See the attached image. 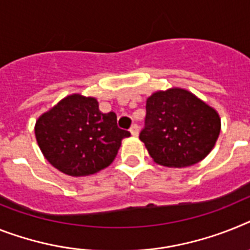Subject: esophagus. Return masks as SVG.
Listing matches in <instances>:
<instances>
[{
    "label": "esophagus",
    "mask_w": 250,
    "mask_h": 250,
    "mask_svg": "<svg viewBox=\"0 0 250 250\" xmlns=\"http://www.w3.org/2000/svg\"><path fill=\"white\" fill-rule=\"evenodd\" d=\"M129 132L132 133V136H137L138 135V125H132L131 128H129Z\"/></svg>",
    "instance_id": "1"
}]
</instances>
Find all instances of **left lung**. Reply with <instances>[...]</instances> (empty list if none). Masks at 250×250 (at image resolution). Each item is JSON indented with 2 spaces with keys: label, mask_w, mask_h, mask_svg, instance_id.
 <instances>
[{
  "label": "left lung",
  "mask_w": 250,
  "mask_h": 250,
  "mask_svg": "<svg viewBox=\"0 0 250 250\" xmlns=\"http://www.w3.org/2000/svg\"><path fill=\"white\" fill-rule=\"evenodd\" d=\"M221 129L219 113L188 90L156 91L146 100L140 140L156 164L183 167L203 160Z\"/></svg>",
  "instance_id": "8db88e82"
}]
</instances>
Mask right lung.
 <instances>
[{
    "mask_svg": "<svg viewBox=\"0 0 250 250\" xmlns=\"http://www.w3.org/2000/svg\"><path fill=\"white\" fill-rule=\"evenodd\" d=\"M131 136L118 128L115 113H102L95 98L72 94L42 114L35 137L44 157L62 173L85 177L109 167Z\"/></svg>",
    "mask_w": 250,
    "mask_h": 250,
    "instance_id": "obj_1",
    "label": "right lung"
}]
</instances>
